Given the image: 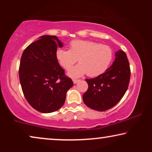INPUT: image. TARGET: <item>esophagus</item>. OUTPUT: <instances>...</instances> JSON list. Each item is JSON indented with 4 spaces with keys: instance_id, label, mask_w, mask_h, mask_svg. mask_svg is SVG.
Listing matches in <instances>:
<instances>
[{
    "instance_id": "esophagus-1",
    "label": "esophagus",
    "mask_w": 152,
    "mask_h": 152,
    "mask_svg": "<svg viewBox=\"0 0 152 152\" xmlns=\"http://www.w3.org/2000/svg\"><path fill=\"white\" fill-rule=\"evenodd\" d=\"M72 81H73L74 84H77V83L80 82V80H76V79H73V80H72Z\"/></svg>"
}]
</instances>
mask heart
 <instances>
[{
    "instance_id": "1",
    "label": "heart",
    "mask_w": 152,
    "mask_h": 152,
    "mask_svg": "<svg viewBox=\"0 0 152 152\" xmlns=\"http://www.w3.org/2000/svg\"><path fill=\"white\" fill-rule=\"evenodd\" d=\"M56 57L61 66L70 70L78 60L79 65L68 72L72 77H79L87 73L96 77L104 72L113 59V51L108 45L91 41L74 40L69 50H58Z\"/></svg>"
}]
</instances>
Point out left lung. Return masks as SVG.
I'll return each mask as SVG.
<instances>
[{"instance_id":"8db88e82","label":"left lung","mask_w":152,"mask_h":152,"mask_svg":"<svg viewBox=\"0 0 152 152\" xmlns=\"http://www.w3.org/2000/svg\"><path fill=\"white\" fill-rule=\"evenodd\" d=\"M131 70L125 53L117 51L110 68L95 78L86 79L88 90L83 95L85 104L91 109L104 111L121 100L129 84Z\"/></svg>"}]
</instances>
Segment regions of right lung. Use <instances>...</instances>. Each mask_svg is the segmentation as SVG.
<instances>
[{
    "mask_svg": "<svg viewBox=\"0 0 152 152\" xmlns=\"http://www.w3.org/2000/svg\"><path fill=\"white\" fill-rule=\"evenodd\" d=\"M57 47L63 44L57 37L44 35L29 45L20 58L18 74L23 93L31 107L41 113L59 110L73 86L58 62Z\"/></svg>",
    "mask_w": 152,
    "mask_h": 152,
    "instance_id": "1",
    "label": "right lung"
}]
</instances>
